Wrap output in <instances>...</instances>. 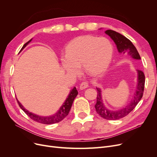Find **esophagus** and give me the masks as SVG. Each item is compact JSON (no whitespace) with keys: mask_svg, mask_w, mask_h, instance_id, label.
Here are the masks:
<instances>
[{"mask_svg":"<svg viewBox=\"0 0 157 157\" xmlns=\"http://www.w3.org/2000/svg\"><path fill=\"white\" fill-rule=\"evenodd\" d=\"M87 87H88V84L87 82H82L80 85V89H82V90L87 88Z\"/></svg>","mask_w":157,"mask_h":157,"instance_id":"1","label":"esophagus"}]
</instances>
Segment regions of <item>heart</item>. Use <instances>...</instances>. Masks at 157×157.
<instances>
[{
  "mask_svg": "<svg viewBox=\"0 0 157 157\" xmlns=\"http://www.w3.org/2000/svg\"><path fill=\"white\" fill-rule=\"evenodd\" d=\"M66 55H62L61 61L67 72L76 73L79 66L90 73L103 72L109 64L113 54L111 42L104 37L85 35L71 40L66 47Z\"/></svg>",
  "mask_w": 157,
  "mask_h": 157,
  "instance_id": "heart-1",
  "label": "heart"
}]
</instances>
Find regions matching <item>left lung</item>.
Masks as SVG:
<instances>
[{
  "mask_svg": "<svg viewBox=\"0 0 157 157\" xmlns=\"http://www.w3.org/2000/svg\"><path fill=\"white\" fill-rule=\"evenodd\" d=\"M105 33L110 36V38L114 41L119 53L122 54H126L133 59L140 60V57L139 52L130 40L126 38L123 35L113 30H107ZM137 87L136 92L134 93L133 98L129 104L121 109L113 110L108 109L103 102L101 89L96 87L97 98L96 103L94 107L96 113L101 117L108 119V120H116V119H121L127 116L136 107L143 97L145 84V76L144 73L140 70H137Z\"/></svg>",
  "mask_w": 157,
  "mask_h": 157,
  "instance_id": "left-lung-1",
  "label": "left lung"
}]
</instances>
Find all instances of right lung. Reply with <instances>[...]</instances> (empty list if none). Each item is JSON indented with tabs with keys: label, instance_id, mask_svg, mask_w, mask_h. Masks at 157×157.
I'll return each instance as SVG.
<instances>
[{
	"label": "right lung",
	"instance_id": "obj_1",
	"mask_svg": "<svg viewBox=\"0 0 157 157\" xmlns=\"http://www.w3.org/2000/svg\"><path fill=\"white\" fill-rule=\"evenodd\" d=\"M33 38L31 40H30L29 41H27L25 44H24V46L22 47L21 49L20 50V52H21L22 50H23L27 44L32 41ZM78 94V91L77 90V89L75 87H74L73 89H72L71 90L70 92V94L68 96V98H67L64 102V103L62 105V106L59 109V110L56 113L54 114L49 116H41L39 115H36L34 113H30L29 111H28L27 109H25L24 106L21 105V104L20 103V101L17 100V102L18 103V105L20 107L24 110V113L30 117L33 120L38 122L40 123L43 124H54L57 123L61 121L63 119L66 117L68 115L69 112L71 109L72 103L75 100V98H76V96Z\"/></svg>",
	"mask_w": 157,
	"mask_h": 157
}]
</instances>
